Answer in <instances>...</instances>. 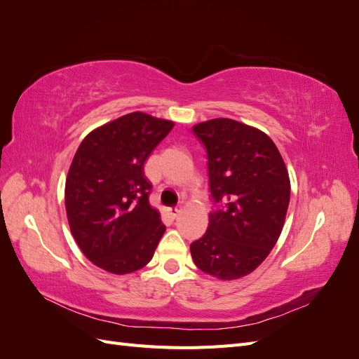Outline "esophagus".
Segmentation results:
<instances>
[{
  "instance_id": "34e87169",
  "label": "esophagus",
  "mask_w": 359,
  "mask_h": 359,
  "mask_svg": "<svg viewBox=\"0 0 359 359\" xmlns=\"http://www.w3.org/2000/svg\"><path fill=\"white\" fill-rule=\"evenodd\" d=\"M181 212V208H178V206H173V208H168V214L172 217V219H177V217L180 215Z\"/></svg>"
}]
</instances>
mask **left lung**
Listing matches in <instances>:
<instances>
[{"instance_id": "1", "label": "left lung", "mask_w": 359, "mask_h": 359, "mask_svg": "<svg viewBox=\"0 0 359 359\" xmlns=\"http://www.w3.org/2000/svg\"><path fill=\"white\" fill-rule=\"evenodd\" d=\"M208 153L210 187L223 210L210 215L191 257L223 281L248 276L264 262L283 231L290 201L289 172L271 137L253 126L214 118L193 126Z\"/></svg>"}]
</instances>
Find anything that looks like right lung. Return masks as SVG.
<instances>
[{
  "label": "right lung",
  "instance_id": "obj_1",
  "mask_svg": "<svg viewBox=\"0 0 359 359\" xmlns=\"http://www.w3.org/2000/svg\"><path fill=\"white\" fill-rule=\"evenodd\" d=\"M173 126L145 112L123 115L86 135L72 160L64 190L70 232L107 273L144 268L166 231L148 202L144 165Z\"/></svg>",
  "mask_w": 359,
  "mask_h": 359
}]
</instances>
